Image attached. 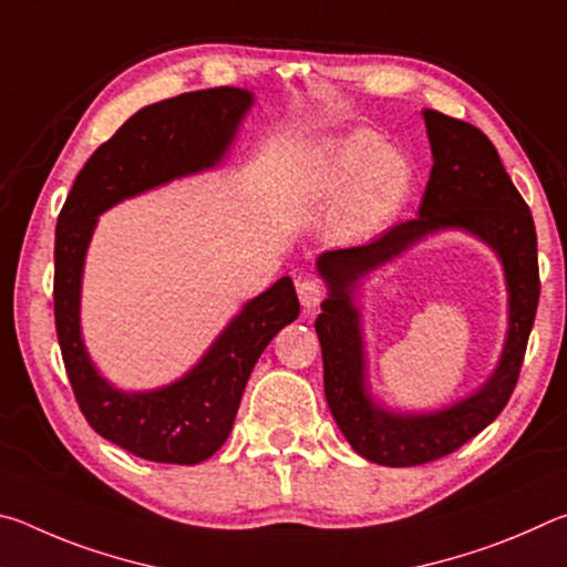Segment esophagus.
Returning <instances> with one entry per match:
<instances>
[{
	"mask_svg": "<svg viewBox=\"0 0 567 567\" xmlns=\"http://www.w3.org/2000/svg\"><path fill=\"white\" fill-rule=\"evenodd\" d=\"M324 292H328L324 285L320 280H315V277L297 282V297H300L305 310H315V307L324 300Z\"/></svg>",
	"mask_w": 567,
	"mask_h": 567,
	"instance_id": "esophagus-1",
	"label": "esophagus"
}]
</instances>
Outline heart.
<instances>
[{
	"label": "heart",
	"mask_w": 567,
	"mask_h": 567,
	"mask_svg": "<svg viewBox=\"0 0 567 567\" xmlns=\"http://www.w3.org/2000/svg\"><path fill=\"white\" fill-rule=\"evenodd\" d=\"M312 187L322 199L344 203V225L352 233H372L405 205L412 167L400 150L382 145L378 134L354 130L324 150Z\"/></svg>",
	"instance_id": "b5f03b06"
}]
</instances>
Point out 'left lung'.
Wrapping results in <instances>:
<instances>
[{"label": "left lung", "instance_id": "1", "mask_svg": "<svg viewBox=\"0 0 567 567\" xmlns=\"http://www.w3.org/2000/svg\"><path fill=\"white\" fill-rule=\"evenodd\" d=\"M433 169L415 219L400 223L368 245L330 249L318 257L328 285L315 320L324 368V398L334 422L358 455L378 465H425L455 453L491 425L511 400L530 338L540 277L530 207L515 189L493 142L473 124L422 110ZM457 228L485 241L506 272L508 332L494 375L473 396L430 413L390 411L371 398L363 360L359 282L378 266L430 234Z\"/></svg>", "mask_w": 567, "mask_h": 567}]
</instances>
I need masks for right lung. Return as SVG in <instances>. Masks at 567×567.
Returning <instances> with one entry per match:
<instances>
[{"label": "right lung", "instance_id": "right-lung-1", "mask_svg": "<svg viewBox=\"0 0 567 567\" xmlns=\"http://www.w3.org/2000/svg\"><path fill=\"white\" fill-rule=\"evenodd\" d=\"M252 104V92L215 87L132 114L87 159L56 217L54 322L74 398L104 440L152 463L197 465L225 445L257 358L300 315L295 285L290 277H280L270 290L249 300L179 380L157 390L127 392L102 375L84 348V257L100 215L110 207L217 167Z\"/></svg>", "mask_w": 567, "mask_h": 567}]
</instances>
